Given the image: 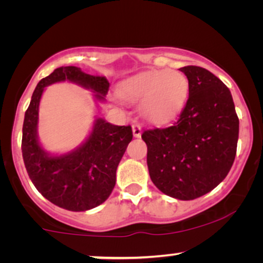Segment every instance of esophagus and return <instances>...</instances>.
I'll use <instances>...</instances> for the list:
<instances>
[{"mask_svg": "<svg viewBox=\"0 0 263 263\" xmlns=\"http://www.w3.org/2000/svg\"><path fill=\"white\" fill-rule=\"evenodd\" d=\"M133 135H134V138H140L141 136V125L133 124Z\"/></svg>", "mask_w": 263, "mask_h": 263, "instance_id": "34e87169", "label": "esophagus"}]
</instances>
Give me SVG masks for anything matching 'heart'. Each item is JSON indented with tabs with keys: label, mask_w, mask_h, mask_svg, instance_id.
<instances>
[{
	"label": "heart",
	"mask_w": 263,
	"mask_h": 263,
	"mask_svg": "<svg viewBox=\"0 0 263 263\" xmlns=\"http://www.w3.org/2000/svg\"><path fill=\"white\" fill-rule=\"evenodd\" d=\"M189 81L182 71L148 70L122 82L118 95L129 103H141V114L152 124H165L183 110Z\"/></svg>",
	"instance_id": "heart-1"
}]
</instances>
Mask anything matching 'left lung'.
<instances>
[{
  "mask_svg": "<svg viewBox=\"0 0 263 263\" xmlns=\"http://www.w3.org/2000/svg\"><path fill=\"white\" fill-rule=\"evenodd\" d=\"M189 98L174 125L149 129L147 165L154 185L165 195L194 200L224 181L236 157L239 120L230 89L204 68H181Z\"/></svg>",
  "mask_w": 263,
  "mask_h": 263,
  "instance_id": "8db88e82",
  "label": "left lung"
}]
</instances>
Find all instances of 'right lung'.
<instances>
[{
    "instance_id": "obj_1",
    "label": "right lung",
    "mask_w": 263,
    "mask_h": 263,
    "mask_svg": "<svg viewBox=\"0 0 263 263\" xmlns=\"http://www.w3.org/2000/svg\"><path fill=\"white\" fill-rule=\"evenodd\" d=\"M70 81L92 89L104 102L109 81L105 77L86 74L78 67H60L42 79L25 112L21 151L32 183L46 200L73 212L92 210L110 196L116 184L118 164L133 139L130 125H115L97 118L86 141L66 154L45 152L38 140L39 103L46 86Z\"/></svg>"
}]
</instances>
